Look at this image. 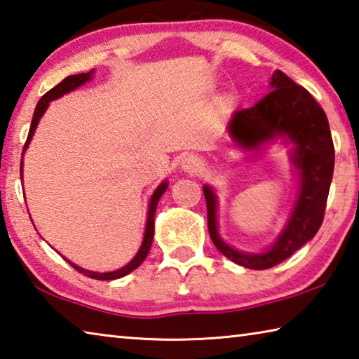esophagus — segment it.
I'll use <instances>...</instances> for the list:
<instances>
[{
    "mask_svg": "<svg viewBox=\"0 0 359 359\" xmlns=\"http://www.w3.org/2000/svg\"><path fill=\"white\" fill-rule=\"evenodd\" d=\"M203 168V162L198 159L197 156H186L183 161H181V170L186 173L196 175L200 173Z\"/></svg>",
    "mask_w": 359,
    "mask_h": 359,
    "instance_id": "34e87169",
    "label": "esophagus"
}]
</instances>
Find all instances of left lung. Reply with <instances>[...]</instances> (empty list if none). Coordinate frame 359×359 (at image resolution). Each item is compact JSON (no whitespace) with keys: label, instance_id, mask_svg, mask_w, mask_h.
<instances>
[{"label":"left lung","instance_id":"8db88e82","mask_svg":"<svg viewBox=\"0 0 359 359\" xmlns=\"http://www.w3.org/2000/svg\"><path fill=\"white\" fill-rule=\"evenodd\" d=\"M269 91L254 107L233 113L227 132L236 147L259 153L276 140L290 143V161L297 170L298 194L284 230L263 252H243L225 243L217 230V196L203 186L210 236L219 252L249 269H268L311 241L323 222L326 200L334 172V144L328 118L317 100L282 71H274Z\"/></svg>","mask_w":359,"mask_h":359}]
</instances>
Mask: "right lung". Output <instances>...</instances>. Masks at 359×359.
<instances>
[{"instance_id":"right-lung-1","label":"right lung","mask_w":359,"mask_h":359,"mask_svg":"<svg viewBox=\"0 0 359 359\" xmlns=\"http://www.w3.org/2000/svg\"><path fill=\"white\" fill-rule=\"evenodd\" d=\"M93 74H94V69H91L90 72H81V74H75V75H69L65 80L61 81V83L56 85L52 90L47 91L43 96L41 97L39 102L36 105V110H34V115H33V121H31V128L28 132V138H27V143H25L23 147V154L25 151H27L28 144L31 142V138L34 135V130L37 128V124H39V119L42 118L43 113L48 109V105L52 100L58 99L61 96H65V94L71 93L74 90H77L79 86L85 85L86 81H90L93 79ZM22 154V157H23ZM23 159H22V165H20V178H23ZM168 187V181L163 180L162 183L156 187V191L153 192V196H151L149 200V206H148V217H147V227H144V235H143V241H142V246L138 249V252L135 254L134 259H132L128 265H124L123 268L116 269V271H109V273H97V271H90V269H85L81 266H77L75 263L69 262L67 259H65L69 265L72 268L77 269L79 273L88 276V278L91 279H97V280H113V279H119V278H124V276H128L129 273L134 271L135 268H138L143 263V260L147 259V255L151 249V244H153V238H154V215H156V208H157V203H159V200L162 197V194L167 191Z\"/></svg>"}]
</instances>
